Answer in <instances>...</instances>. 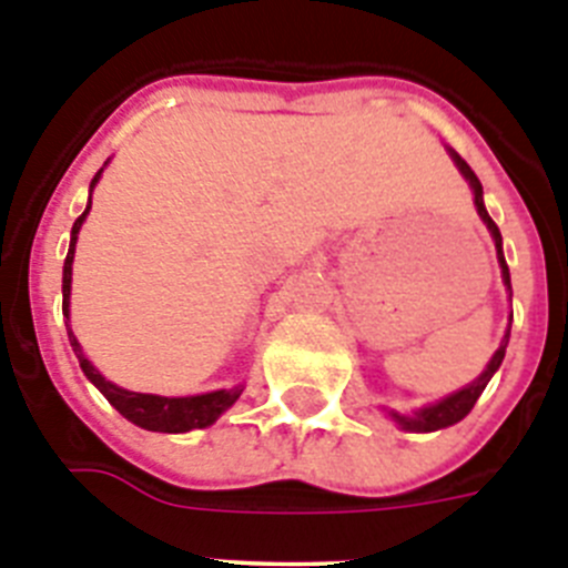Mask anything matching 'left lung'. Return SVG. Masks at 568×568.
Returning a JSON list of instances; mask_svg holds the SVG:
<instances>
[{
  "instance_id": "obj_1",
  "label": "left lung",
  "mask_w": 568,
  "mask_h": 568,
  "mask_svg": "<svg viewBox=\"0 0 568 568\" xmlns=\"http://www.w3.org/2000/svg\"><path fill=\"white\" fill-rule=\"evenodd\" d=\"M449 153H453V159H455V164L460 168V173L466 175V182H469L471 190H475V207H478V215L486 222V227H489L491 239H495V247H498V261H500V273H504L506 287H509V267H506L504 250H500V230H498V224L491 222L489 213H486V207H484V187H480V179L475 175V170H471L469 164H466L464 159L455 153V150H449ZM506 341H509V333H506ZM506 341L498 346V353L491 355V361H489V366L484 369V375H480L478 381H471L469 386H464L460 393L449 395V398H444L440 404H435V406H426V409H420V413H415V415L393 413V418L398 420L404 429H409V433H435V429H444V426H453V424H458V420H464L466 415H469L471 406H475V400H478L480 393L486 389V384H489L491 375L498 373L500 361H504V355H506Z\"/></svg>"
}]
</instances>
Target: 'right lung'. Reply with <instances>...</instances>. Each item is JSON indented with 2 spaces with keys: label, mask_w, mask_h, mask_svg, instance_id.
<instances>
[{
  "label": "right lung",
  "mask_w": 568,
  "mask_h": 568,
  "mask_svg": "<svg viewBox=\"0 0 568 568\" xmlns=\"http://www.w3.org/2000/svg\"><path fill=\"white\" fill-rule=\"evenodd\" d=\"M99 175H102V170L93 175L90 187L99 182ZM88 210L90 204L84 207V213L79 215L77 222H73V230H70V250H68V258H64V275H62L64 315H68V307H70V275H73L77 233L79 227H82ZM68 338H70V346H73V353H77L79 364H82V373L99 386V393H102L104 398H108L110 404L124 415V418L133 420V424L142 426V429H150V433H190V429H204V426L213 424L224 409H230L241 395L239 386H235V389H219V393H207V395H193V398H162V395L128 393V389H122V386L104 381L97 366L84 358L82 346H79V341L73 338V333H70V324H68Z\"/></svg>",
  "instance_id": "right-lung-1"
}]
</instances>
